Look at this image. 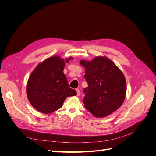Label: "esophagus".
<instances>
[{"label": "esophagus", "mask_w": 156, "mask_h": 156, "mask_svg": "<svg viewBox=\"0 0 156 156\" xmlns=\"http://www.w3.org/2000/svg\"><path fill=\"white\" fill-rule=\"evenodd\" d=\"M75 90H76V92H77V96H80V91H79V89L77 88V89H75Z\"/></svg>", "instance_id": "1"}]
</instances>
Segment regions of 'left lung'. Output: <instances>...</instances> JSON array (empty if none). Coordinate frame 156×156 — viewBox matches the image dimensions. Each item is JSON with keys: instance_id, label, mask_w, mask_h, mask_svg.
I'll return each mask as SVG.
<instances>
[{"instance_id": "left-lung-1", "label": "left lung", "mask_w": 156, "mask_h": 156, "mask_svg": "<svg viewBox=\"0 0 156 156\" xmlns=\"http://www.w3.org/2000/svg\"><path fill=\"white\" fill-rule=\"evenodd\" d=\"M85 68L84 79L88 87L84 89L83 103L94 116L103 118L116 111L123 103L126 94L124 74L112 60L97 56L91 61L81 60Z\"/></svg>"}]
</instances>
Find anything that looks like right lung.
I'll list each match as a JSON object with an SVG mask.
<instances>
[{
    "label": "right lung",
    "instance_id": "add662e5",
    "mask_svg": "<svg viewBox=\"0 0 156 156\" xmlns=\"http://www.w3.org/2000/svg\"><path fill=\"white\" fill-rule=\"evenodd\" d=\"M72 59L64 60L58 56L49 57L32 72L27 82V95L37 111L49 114L62 107L67 97L76 96V91L69 87L63 72L65 62Z\"/></svg>",
    "mask_w": 156,
    "mask_h": 156
}]
</instances>
